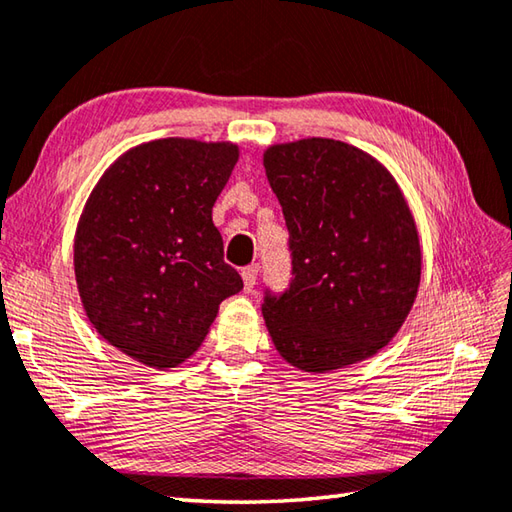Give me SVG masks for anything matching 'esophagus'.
<instances>
[{"mask_svg":"<svg viewBox=\"0 0 512 512\" xmlns=\"http://www.w3.org/2000/svg\"><path fill=\"white\" fill-rule=\"evenodd\" d=\"M257 264H250V266H246L244 270H242V279H244V290L246 293H253V288H255V282H257Z\"/></svg>","mask_w":512,"mask_h":512,"instance_id":"34e87169","label":"esophagus"}]
</instances>
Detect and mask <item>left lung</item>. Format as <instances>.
Returning a JSON list of instances; mask_svg holds the SVG:
<instances>
[{
    "label": "left lung",
    "mask_w": 512,
    "mask_h": 512,
    "mask_svg": "<svg viewBox=\"0 0 512 512\" xmlns=\"http://www.w3.org/2000/svg\"><path fill=\"white\" fill-rule=\"evenodd\" d=\"M264 168L293 255L290 288L262 306L277 353L304 373L373 357L406 322L422 279L402 188L373 155L326 137L268 146Z\"/></svg>",
    "instance_id": "obj_1"
}]
</instances>
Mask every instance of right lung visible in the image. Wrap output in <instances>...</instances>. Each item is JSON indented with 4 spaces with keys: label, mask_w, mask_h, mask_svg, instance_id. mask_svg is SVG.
<instances>
[{
    "label": "right lung",
    "mask_w": 512,
    "mask_h": 512,
    "mask_svg": "<svg viewBox=\"0 0 512 512\" xmlns=\"http://www.w3.org/2000/svg\"><path fill=\"white\" fill-rule=\"evenodd\" d=\"M237 144L166 137L126 150L86 199L75 279L88 322L150 368H175L202 346L219 304L244 288L224 262L213 206Z\"/></svg>",
    "instance_id": "right-lung-1"
}]
</instances>
